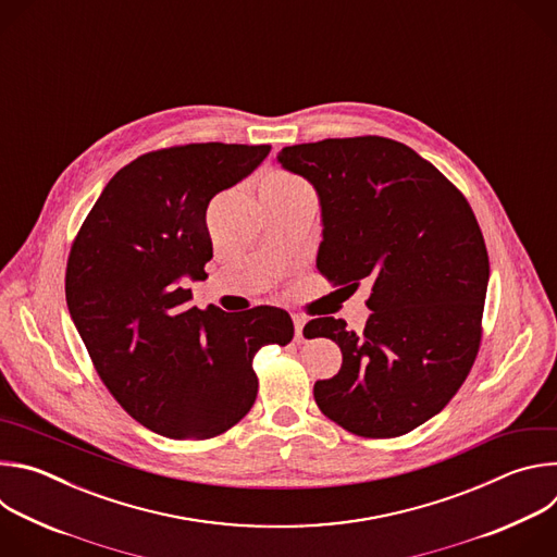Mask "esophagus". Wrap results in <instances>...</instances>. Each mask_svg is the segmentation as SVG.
<instances>
[{
  "instance_id": "obj_1",
  "label": "esophagus",
  "mask_w": 557,
  "mask_h": 557,
  "mask_svg": "<svg viewBox=\"0 0 557 557\" xmlns=\"http://www.w3.org/2000/svg\"><path fill=\"white\" fill-rule=\"evenodd\" d=\"M293 324H295V337L301 339V331L306 326V317L304 314H293Z\"/></svg>"
}]
</instances>
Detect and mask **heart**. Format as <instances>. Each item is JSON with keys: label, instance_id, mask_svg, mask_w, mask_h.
I'll list each match as a JSON object with an SVG mask.
<instances>
[{"label": "heart", "instance_id": "b5f03b06", "mask_svg": "<svg viewBox=\"0 0 557 557\" xmlns=\"http://www.w3.org/2000/svg\"><path fill=\"white\" fill-rule=\"evenodd\" d=\"M269 185H275V187H284V189H306V185L293 176H284V174H275L267 181Z\"/></svg>", "mask_w": 557, "mask_h": 557}]
</instances>
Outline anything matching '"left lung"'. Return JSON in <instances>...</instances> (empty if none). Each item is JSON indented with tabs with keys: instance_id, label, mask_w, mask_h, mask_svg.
I'll use <instances>...</instances> for the list:
<instances>
[{
	"instance_id": "obj_1",
	"label": "left lung",
	"mask_w": 557,
	"mask_h": 557,
	"mask_svg": "<svg viewBox=\"0 0 557 557\" xmlns=\"http://www.w3.org/2000/svg\"><path fill=\"white\" fill-rule=\"evenodd\" d=\"M277 161L320 194L317 269L350 293L370 286L361 333L333 317L304 326L344 355L333 379L314 383V401L357 436H404L451 401L479 355L490 280L479 220L399 140L324 138L284 147Z\"/></svg>"
}]
</instances>
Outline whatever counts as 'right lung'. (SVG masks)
Segmentation results:
<instances>
[{
    "instance_id": "right-lung-1",
    "label": "right lung",
    "mask_w": 557,
    "mask_h": 557,
    "mask_svg": "<svg viewBox=\"0 0 557 557\" xmlns=\"http://www.w3.org/2000/svg\"><path fill=\"white\" fill-rule=\"evenodd\" d=\"M271 145L189 143L138 156L106 185L67 256L65 299L97 374L147 430L213 438L258 396L256 352L293 339L290 314L189 308L183 277L213 258L211 198L249 176Z\"/></svg>"
}]
</instances>
